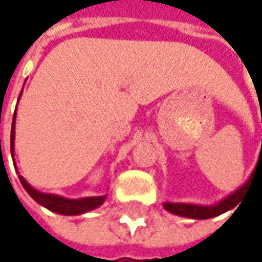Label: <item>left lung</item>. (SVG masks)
<instances>
[{
	"label": "left lung",
	"mask_w": 262,
	"mask_h": 262,
	"mask_svg": "<svg viewBox=\"0 0 262 262\" xmlns=\"http://www.w3.org/2000/svg\"><path fill=\"white\" fill-rule=\"evenodd\" d=\"M262 150V148H261ZM261 154V152H259ZM259 163V160H258ZM258 166V164H257ZM254 174V173H252ZM251 174V177H252ZM251 177L242 184L239 189H236L235 192H232L231 194H228L226 198H224L222 201H219L215 205H196V203H174V202H164L163 206L164 209L173 213V215H177V216H183V217H190V219H210V217L219 216L222 213H225L228 210H231L235 206L239 205L241 199L247 194V190H248V186H250Z\"/></svg>",
	"instance_id": "8db88e82"
}]
</instances>
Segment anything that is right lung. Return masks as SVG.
<instances>
[{"instance_id":"add662e5","label":"right lung","mask_w":262,"mask_h":262,"mask_svg":"<svg viewBox=\"0 0 262 262\" xmlns=\"http://www.w3.org/2000/svg\"><path fill=\"white\" fill-rule=\"evenodd\" d=\"M21 96V94H20ZM18 96V99H20ZM14 138H15V112L12 117V125H11V156L14 157ZM14 161V160H12ZM15 167V166H14ZM23 187L26 189V192L29 193L30 196L34 201L45 206L49 210H52L54 213L59 215H66V216H73V215H82L89 210L99 208L102 205L106 194L105 196H92V198H82V199H68L59 194H52V193H43L36 190L31 184L27 183V180L23 176H18Z\"/></svg>"}]
</instances>
